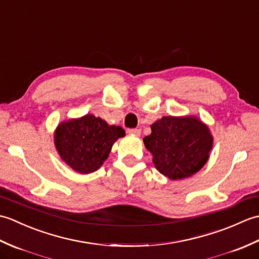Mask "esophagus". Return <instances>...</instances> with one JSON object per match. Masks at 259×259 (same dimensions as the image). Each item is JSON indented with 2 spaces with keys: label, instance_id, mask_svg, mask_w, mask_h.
<instances>
[{
  "label": "esophagus",
  "instance_id": "obj_1",
  "mask_svg": "<svg viewBox=\"0 0 259 259\" xmlns=\"http://www.w3.org/2000/svg\"><path fill=\"white\" fill-rule=\"evenodd\" d=\"M128 134L134 135V136H140L141 130L140 129H128Z\"/></svg>",
  "mask_w": 259,
  "mask_h": 259
}]
</instances>
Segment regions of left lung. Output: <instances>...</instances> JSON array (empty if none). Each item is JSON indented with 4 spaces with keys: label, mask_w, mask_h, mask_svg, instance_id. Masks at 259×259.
<instances>
[{
    "label": "left lung",
    "mask_w": 259,
    "mask_h": 259,
    "mask_svg": "<svg viewBox=\"0 0 259 259\" xmlns=\"http://www.w3.org/2000/svg\"><path fill=\"white\" fill-rule=\"evenodd\" d=\"M212 141L208 126L196 117H162L144 138L155 167L171 180L199 171L208 160Z\"/></svg>",
    "instance_id": "left-lung-1"
}]
</instances>
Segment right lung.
Returning a JSON list of instances; mask_svg holds the SVG:
<instances>
[{
	"instance_id": "obj_1",
	"label": "right lung",
	"mask_w": 259,
	"mask_h": 259,
	"mask_svg": "<svg viewBox=\"0 0 259 259\" xmlns=\"http://www.w3.org/2000/svg\"><path fill=\"white\" fill-rule=\"evenodd\" d=\"M124 130L119 125H109L101 118L85 114L58 125L54 145L62 160L79 174H91L102 166L112 145Z\"/></svg>"
}]
</instances>
